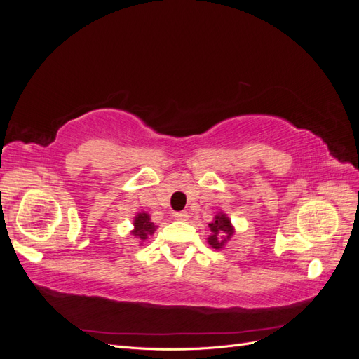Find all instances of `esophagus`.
<instances>
[{
	"mask_svg": "<svg viewBox=\"0 0 359 359\" xmlns=\"http://www.w3.org/2000/svg\"><path fill=\"white\" fill-rule=\"evenodd\" d=\"M173 217H175V220L186 222V220L189 219V214H187V211H180V212H175V214H173Z\"/></svg>",
	"mask_w": 359,
	"mask_h": 359,
	"instance_id": "obj_1",
	"label": "esophagus"
}]
</instances>
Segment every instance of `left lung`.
I'll use <instances>...</instances> for the list:
<instances>
[{
    "instance_id": "obj_1",
    "label": "left lung",
    "mask_w": 359,
    "mask_h": 359,
    "mask_svg": "<svg viewBox=\"0 0 359 359\" xmlns=\"http://www.w3.org/2000/svg\"><path fill=\"white\" fill-rule=\"evenodd\" d=\"M211 235L208 238V243L214 248H222L224 243L229 240L233 233V227L231 224V220L227 219L226 214H219L215 215V219L212 223L208 224Z\"/></svg>"
}]
</instances>
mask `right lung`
Instances as JSON below:
<instances>
[{
  "instance_id": "1",
  "label": "right lung",
  "mask_w": 359,
  "mask_h": 359,
  "mask_svg": "<svg viewBox=\"0 0 359 359\" xmlns=\"http://www.w3.org/2000/svg\"><path fill=\"white\" fill-rule=\"evenodd\" d=\"M135 229H133V235L140 238V240H147L148 235H153L156 231L154 223L149 220V215L147 212H140L135 217Z\"/></svg>"
}]
</instances>
